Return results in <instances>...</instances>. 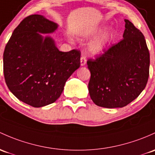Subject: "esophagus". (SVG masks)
I'll list each match as a JSON object with an SVG mask.
<instances>
[{"mask_svg": "<svg viewBox=\"0 0 155 155\" xmlns=\"http://www.w3.org/2000/svg\"><path fill=\"white\" fill-rule=\"evenodd\" d=\"M86 64V58L84 57V56H82V57L81 58V66H85Z\"/></svg>", "mask_w": 155, "mask_h": 155, "instance_id": "esophagus-1", "label": "esophagus"}]
</instances>
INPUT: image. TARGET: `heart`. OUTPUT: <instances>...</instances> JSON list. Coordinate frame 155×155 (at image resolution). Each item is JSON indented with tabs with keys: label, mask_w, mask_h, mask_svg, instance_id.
<instances>
[{
	"label": "heart",
	"mask_w": 155,
	"mask_h": 155,
	"mask_svg": "<svg viewBox=\"0 0 155 155\" xmlns=\"http://www.w3.org/2000/svg\"><path fill=\"white\" fill-rule=\"evenodd\" d=\"M106 29L107 26L102 24L88 28L82 32V36L86 39H89L101 35L93 40L88 46V50L92 55H99L105 52L115 38V31L113 29H110L104 32Z\"/></svg>",
	"instance_id": "1"
}]
</instances>
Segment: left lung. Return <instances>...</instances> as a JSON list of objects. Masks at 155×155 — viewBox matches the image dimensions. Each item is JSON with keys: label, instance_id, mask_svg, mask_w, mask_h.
I'll list each match as a JSON object with an SVG mask.
<instances>
[{"label": "left lung", "instance_id": "1", "mask_svg": "<svg viewBox=\"0 0 155 155\" xmlns=\"http://www.w3.org/2000/svg\"><path fill=\"white\" fill-rule=\"evenodd\" d=\"M124 39L95 60L89 59V92L97 106L122 108L136 99L146 87L150 56L139 29L125 19Z\"/></svg>", "mask_w": 155, "mask_h": 155}]
</instances>
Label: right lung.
<instances>
[{
	"label": "right lung",
	"instance_id": "right-lung-1",
	"mask_svg": "<svg viewBox=\"0 0 155 155\" xmlns=\"http://www.w3.org/2000/svg\"><path fill=\"white\" fill-rule=\"evenodd\" d=\"M58 25L40 15L24 18L4 52V74L10 91L25 104L43 107L55 102L66 81L81 66V51H59L50 34Z\"/></svg>",
	"mask_w": 155,
	"mask_h": 155
}]
</instances>
